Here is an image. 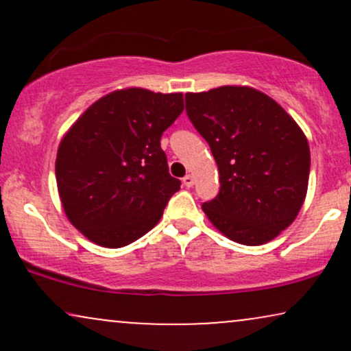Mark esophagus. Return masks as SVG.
Instances as JSON below:
<instances>
[{
  "mask_svg": "<svg viewBox=\"0 0 351 351\" xmlns=\"http://www.w3.org/2000/svg\"><path fill=\"white\" fill-rule=\"evenodd\" d=\"M183 184H184V186L191 188L193 184H195V176H193V175H186V176H184V178H183Z\"/></svg>",
  "mask_w": 351,
  "mask_h": 351,
  "instance_id": "1",
  "label": "esophagus"
}]
</instances>
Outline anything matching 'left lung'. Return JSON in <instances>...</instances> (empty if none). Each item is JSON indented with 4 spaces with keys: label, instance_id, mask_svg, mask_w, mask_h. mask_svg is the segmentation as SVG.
I'll return each instance as SVG.
<instances>
[{
    "label": "left lung",
    "instance_id": "left-lung-1",
    "mask_svg": "<svg viewBox=\"0 0 351 351\" xmlns=\"http://www.w3.org/2000/svg\"><path fill=\"white\" fill-rule=\"evenodd\" d=\"M186 112L211 147L221 189L203 211L234 243L261 245L287 229L305 201L307 136L264 92L223 86L188 92Z\"/></svg>",
    "mask_w": 351,
    "mask_h": 351
}]
</instances>
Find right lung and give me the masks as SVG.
I'll use <instances>...</instances> for the list:
<instances>
[{
	"mask_svg": "<svg viewBox=\"0 0 351 351\" xmlns=\"http://www.w3.org/2000/svg\"><path fill=\"white\" fill-rule=\"evenodd\" d=\"M181 112V92L127 87L71 125L58 148L56 181L67 219L88 241L123 247L156 226L181 184L160 147Z\"/></svg>",
	"mask_w": 351,
	"mask_h": 351,
	"instance_id": "obj_1",
	"label": "right lung"
}]
</instances>
